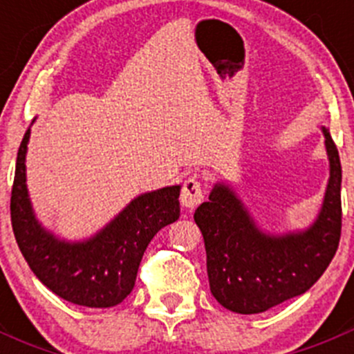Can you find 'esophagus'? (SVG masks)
Here are the masks:
<instances>
[{
    "label": "esophagus",
    "instance_id": "esophagus-1",
    "mask_svg": "<svg viewBox=\"0 0 354 354\" xmlns=\"http://www.w3.org/2000/svg\"><path fill=\"white\" fill-rule=\"evenodd\" d=\"M205 198V192H203L202 181L197 176H190L188 180H185L183 188H181V203L187 209H194V207L200 205Z\"/></svg>",
    "mask_w": 354,
    "mask_h": 354
}]
</instances>
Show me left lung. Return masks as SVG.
Wrapping results in <instances>:
<instances>
[{
  "label": "left lung",
  "instance_id": "8db88e82",
  "mask_svg": "<svg viewBox=\"0 0 354 354\" xmlns=\"http://www.w3.org/2000/svg\"><path fill=\"white\" fill-rule=\"evenodd\" d=\"M322 131L330 174L322 209L310 227L266 233L224 183L214 185L209 202L195 210L205 243L210 292L224 308L243 315L266 312L308 291L334 259L341 238L342 171L329 130L322 127Z\"/></svg>",
  "mask_w": 354,
  "mask_h": 354
}]
</instances>
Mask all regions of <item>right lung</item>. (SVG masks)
Wrapping results in <instances>:
<instances>
[{"label": "right lung", "instance_id": "add662e5", "mask_svg": "<svg viewBox=\"0 0 354 354\" xmlns=\"http://www.w3.org/2000/svg\"><path fill=\"white\" fill-rule=\"evenodd\" d=\"M30 128L17 156L12 188V226L28 267L46 288L66 301L109 308L123 301L137 279L145 248L159 230L180 217V185L131 200L111 223L84 241H66L35 217L27 190L25 156Z\"/></svg>", "mask_w": 354, "mask_h": 354}]
</instances>
